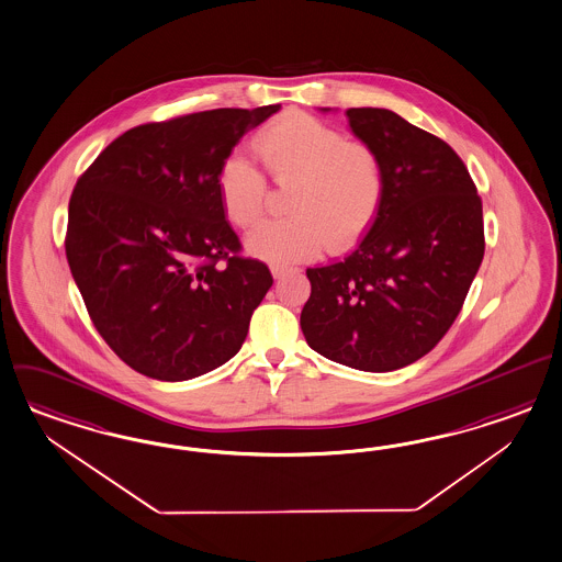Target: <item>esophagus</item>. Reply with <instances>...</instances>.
I'll return each mask as SVG.
<instances>
[{"label": "esophagus", "instance_id": "34e87169", "mask_svg": "<svg viewBox=\"0 0 562 562\" xmlns=\"http://www.w3.org/2000/svg\"><path fill=\"white\" fill-rule=\"evenodd\" d=\"M270 270H272L273 278H282V276L286 273V268H284V266H272Z\"/></svg>", "mask_w": 562, "mask_h": 562}]
</instances>
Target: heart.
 Here are the masks:
<instances>
[{
  "instance_id": "b5f03b06",
  "label": "heart",
  "mask_w": 562,
  "mask_h": 562,
  "mask_svg": "<svg viewBox=\"0 0 562 562\" xmlns=\"http://www.w3.org/2000/svg\"><path fill=\"white\" fill-rule=\"evenodd\" d=\"M254 148L278 186H290V216L261 222L247 249L266 261L289 266L327 249L338 251L376 221L387 193L379 153L352 142L306 113H286L266 125ZM222 207L240 228L254 226L266 207L268 181L243 156H228L218 172Z\"/></svg>"
}]
</instances>
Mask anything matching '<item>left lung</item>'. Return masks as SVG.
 <instances>
[{"label":"left lung","mask_w":562,"mask_h":562,"mask_svg":"<svg viewBox=\"0 0 562 562\" xmlns=\"http://www.w3.org/2000/svg\"><path fill=\"white\" fill-rule=\"evenodd\" d=\"M387 175L381 212L352 254L308 268L301 329L315 352L385 373L428 355L460 315L484 257L482 200L458 153L387 109H348Z\"/></svg>","instance_id":"1"}]
</instances>
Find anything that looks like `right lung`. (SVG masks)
Segmentation results:
<instances>
[{
  "instance_id": "obj_1",
  "label": "right lung",
  "mask_w": 562,
  "mask_h": 562,
  "mask_svg": "<svg viewBox=\"0 0 562 562\" xmlns=\"http://www.w3.org/2000/svg\"><path fill=\"white\" fill-rule=\"evenodd\" d=\"M280 104L214 109L132 127L80 175L66 256L102 340L137 373L188 381L237 355L272 286L240 256L218 172Z\"/></svg>"
}]
</instances>
